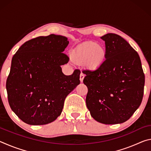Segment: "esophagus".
<instances>
[{
  "label": "esophagus",
  "mask_w": 151,
  "mask_h": 151,
  "mask_svg": "<svg viewBox=\"0 0 151 151\" xmlns=\"http://www.w3.org/2000/svg\"><path fill=\"white\" fill-rule=\"evenodd\" d=\"M84 78H85V75H84V74H83V73H81L80 75V81H81V83H83Z\"/></svg>",
  "instance_id": "esophagus-1"
}]
</instances>
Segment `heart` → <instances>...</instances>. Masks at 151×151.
Wrapping results in <instances>:
<instances>
[{
  "mask_svg": "<svg viewBox=\"0 0 151 151\" xmlns=\"http://www.w3.org/2000/svg\"><path fill=\"white\" fill-rule=\"evenodd\" d=\"M106 56L105 47L101 44L88 42L78 46L72 53L71 59L78 65H84L90 70H96L102 67Z\"/></svg>",
  "mask_w": 151,
  "mask_h": 151,
  "instance_id": "b5f03b06",
  "label": "heart"
}]
</instances>
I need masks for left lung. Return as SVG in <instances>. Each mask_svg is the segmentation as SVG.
<instances>
[{
  "label": "left lung",
  "mask_w": 151,
  "mask_h": 151,
  "mask_svg": "<svg viewBox=\"0 0 151 151\" xmlns=\"http://www.w3.org/2000/svg\"><path fill=\"white\" fill-rule=\"evenodd\" d=\"M105 42L106 59L96 70H83L87 86L86 106L101 123H122L141 104L145 75L136 50L123 38L113 33L101 37Z\"/></svg>",
  "instance_id": "obj_1"
}]
</instances>
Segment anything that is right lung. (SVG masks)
Returning <instances> with one entry per match:
<instances>
[{
    "mask_svg": "<svg viewBox=\"0 0 151 151\" xmlns=\"http://www.w3.org/2000/svg\"><path fill=\"white\" fill-rule=\"evenodd\" d=\"M69 42L50 35L24 42L12 58L6 87L9 105L30 125L47 124L60 115L66 97L80 84V70L66 76L61 65L69 58L64 52Z\"/></svg>",
    "mask_w": 151,
    "mask_h": 151,
    "instance_id": "obj_1",
    "label": "right lung"
}]
</instances>
